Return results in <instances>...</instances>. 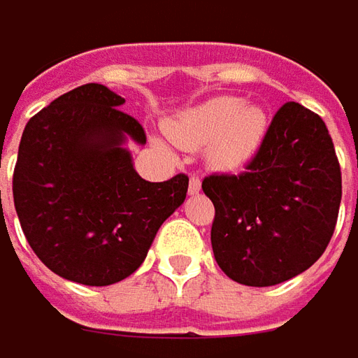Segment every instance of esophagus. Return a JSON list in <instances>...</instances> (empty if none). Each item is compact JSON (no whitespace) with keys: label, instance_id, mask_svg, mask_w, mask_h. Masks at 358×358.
I'll return each instance as SVG.
<instances>
[{"label":"esophagus","instance_id":"obj_1","mask_svg":"<svg viewBox=\"0 0 358 358\" xmlns=\"http://www.w3.org/2000/svg\"><path fill=\"white\" fill-rule=\"evenodd\" d=\"M200 190H202V182H200V178L192 176L190 184H188V194H190V196H196V194H200Z\"/></svg>","mask_w":358,"mask_h":358}]
</instances>
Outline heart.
<instances>
[{
	"label": "heart",
	"mask_w": 358,
	"mask_h": 358,
	"mask_svg": "<svg viewBox=\"0 0 358 358\" xmlns=\"http://www.w3.org/2000/svg\"><path fill=\"white\" fill-rule=\"evenodd\" d=\"M168 136L182 148L208 144V164L238 170L252 160L267 134V115L240 96H214L166 124Z\"/></svg>",
	"instance_id": "b5f03b06"
}]
</instances>
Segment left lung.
Here are the masks:
<instances>
[{
	"mask_svg": "<svg viewBox=\"0 0 358 358\" xmlns=\"http://www.w3.org/2000/svg\"><path fill=\"white\" fill-rule=\"evenodd\" d=\"M214 202L212 250L241 285L269 287L323 255L341 206V168L323 118L299 103L275 113L257 155L240 176H208Z\"/></svg>",
	"mask_w": 358,
	"mask_h": 358,
	"instance_id": "8db88e82",
	"label": "left lung"
}]
</instances>
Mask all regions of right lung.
Listing matches in <instances>:
<instances>
[{
	"mask_svg": "<svg viewBox=\"0 0 358 358\" xmlns=\"http://www.w3.org/2000/svg\"><path fill=\"white\" fill-rule=\"evenodd\" d=\"M124 99L89 83L61 94L27 122L13 172L19 224L53 273L113 285L144 262L156 231L186 200L188 176L148 182L127 142L146 144Z\"/></svg>",
	"mask_w": 358,
	"mask_h": 358,
	"instance_id": "1",
	"label": "right lung"
}]
</instances>
